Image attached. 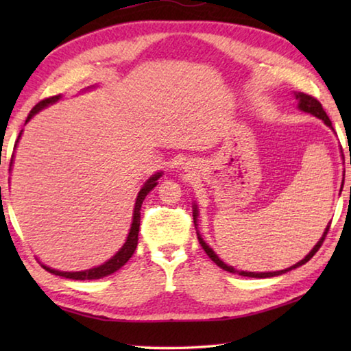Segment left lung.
I'll return each mask as SVG.
<instances>
[{
	"label": "left lung",
	"mask_w": 351,
	"mask_h": 351,
	"mask_svg": "<svg viewBox=\"0 0 351 351\" xmlns=\"http://www.w3.org/2000/svg\"><path fill=\"white\" fill-rule=\"evenodd\" d=\"M295 99L299 100V110H300V111L310 112V114L316 116V117H319V119H322V121L326 123V125H328L330 128H332V127H331V121H330V117L326 116V112L324 111L322 105H320V102H319L317 99H314L313 96H308V94H304V93H295ZM342 186H343V184H342ZM341 190H342V189H341ZM197 218H198V209H197V204H195V206H193V223H195V224H197ZM330 224H331V223H330ZM330 224L326 226V229H325V232H324V235H322V239H320V240L317 241V245L311 249V252L308 254L304 260H300L299 263H295L294 266H291V268L282 269V271H276V272H246V271H237L235 268H232V266H228V265H226L223 260H219V258H218V255L212 251V247L207 246V243H206L203 239H201V235H199L198 232H197V234H198V241H199V245L203 246V249L206 251V254L209 255V257H210V260L213 261V263H217L221 269L228 271V272H232V274H235V272H239L240 276H245V277L266 278V277H276V276L285 274V272H288V271H291V269H295V268H299V266L305 265L306 261L310 260V258L313 257V255L319 251L320 246H322V243H324V240H325V237H326V234H328V230H330Z\"/></svg>",
	"instance_id": "8db88e82"
}]
</instances>
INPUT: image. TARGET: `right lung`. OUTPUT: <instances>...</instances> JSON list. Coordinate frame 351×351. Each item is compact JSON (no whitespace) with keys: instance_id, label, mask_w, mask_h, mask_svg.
Returning a JSON list of instances; mask_svg holds the SVG:
<instances>
[{"instance_id":"right-lung-1","label":"right lung","mask_w":351,"mask_h":351,"mask_svg":"<svg viewBox=\"0 0 351 351\" xmlns=\"http://www.w3.org/2000/svg\"><path fill=\"white\" fill-rule=\"evenodd\" d=\"M58 99H62L60 94L58 96H52V97H47L45 100H41V102H38L37 105L34 106V108L31 110V112H29V116L26 119V122H29L32 119V116L35 114V112H38L40 110L46 108L47 105L51 104H56ZM21 136V133H20ZM19 136V139H20ZM19 139H16L15 142V147L16 144H19ZM12 158H14V154H12ZM12 164V162H10ZM162 176L161 171L156 175H153L148 178V180L145 181L144 186H142V189L139 190L138 193V198H136V203H134V212H133V223H132V228H130V232H128V237H127V241L123 243V246L119 249V251L112 255V257L105 261L104 265L97 266V268H91V269H86V271H79V272H64V271H58V269H52L49 268V266L46 265H41L43 268L51 272V274H56V276H60V277H64V278H73V280H94V278H102V277H106L112 274V272H116L117 269H121L123 265L127 263V261L132 258V255L134 254L136 251V246H138V235H139V226H141V207H142V201L145 199V197L148 193H150V190H153L154 187H156L158 184V180L159 178Z\"/></svg>"}]
</instances>
